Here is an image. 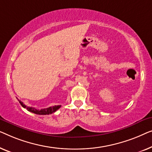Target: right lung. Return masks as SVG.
<instances>
[{
  "instance_id": "1",
  "label": "right lung",
  "mask_w": 152,
  "mask_h": 152,
  "mask_svg": "<svg viewBox=\"0 0 152 152\" xmlns=\"http://www.w3.org/2000/svg\"><path fill=\"white\" fill-rule=\"evenodd\" d=\"M18 100L20 102L21 106L27 109V111L29 112L34 113L36 114H39V115H49L52 114V113H54L56 111H57L58 109L61 107V105H55L52 107H50L46 108V109H42V110H36L34 107H27L25 105V104L23 103L22 101H20V100L18 99Z\"/></svg>"
}]
</instances>
